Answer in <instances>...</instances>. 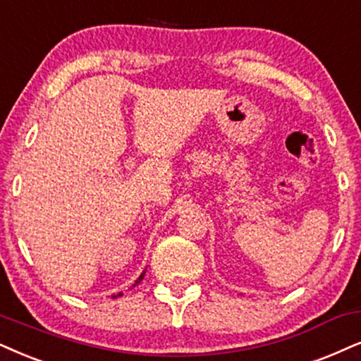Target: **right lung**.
Here are the masks:
<instances>
[{
    "label": "right lung",
    "instance_id": "1",
    "mask_svg": "<svg viewBox=\"0 0 361 361\" xmlns=\"http://www.w3.org/2000/svg\"><path fill=\"white\" fill-rule=\"evenodd\" d=\"M143 276H145V273H141V275H140V278H138V280H136L135 281V285L133 286H136V285H138V283L141 281V280H143ZM123 293H118V295H113V298H118V296H121Z\"/></svg>",
    "mask_w": 361,
    "mask_h": 361
}]
</instances>
